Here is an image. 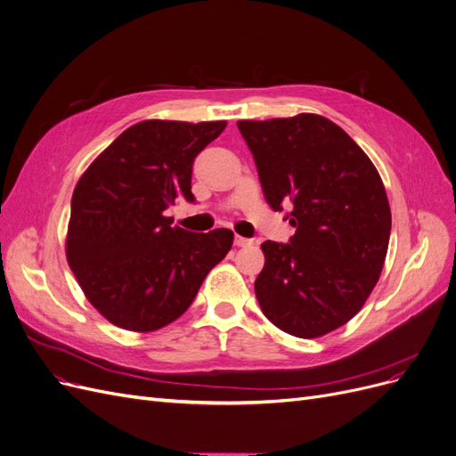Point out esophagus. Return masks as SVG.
<instances>
[{
    "mask_svg": "<svg viewBox=\"0 0 456 456\" xmlns=\"http://www.w3.org/2000/svg\"><path fill=\"white\" fill-rule=\"evenodd\" d=\"M251 244H253V240H251V239H244V236H240V234H236V236H234V246L246 248V246H251Z\"/></svg>",
    "mask_w": 456,
    "mask_h": 456,
    "instance_id": "1",
    "label": "esophagus"
}]
</instances>
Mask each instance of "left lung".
<instances>
[{
    "instance_id": "8db88e82",
    "label": "left lung",
    "mask_w": 456,
    "mask_h": 456,
    "mask_svg": "<svg viewBox=\"0 0 456 456\" xmlns=\"http://www.w3.org/2000/svg\"><path fill=\"white\" fill-rule=\"evenodd\" d=\"M268 205L296 229L289 244L266 240L255 280L266 319L294 338L346 324L379 281L391 210L379 171L330 118L300 113L239 121Z\"/></svg>"
}]
</instances>
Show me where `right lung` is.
Wrapping results in <instances>:
<instances>
[{"mask_svg":"<svg viewBox=\"0 0 456 456\" xmlns=\"http://www.w3.org/2000/svg\"><path fill=\"white\" fill-rule=\"evenodd\" d=\"M225 121H143L125 130L77 181L67 261L93 307L130 331H154L191 305L232 246L229 229L171 227L166 210L193 203L195 156Z\"/></svg>","mask_w":456,"mask_h":456,"instance_id":"obj_1","label":"right lung"}]
</instances>
